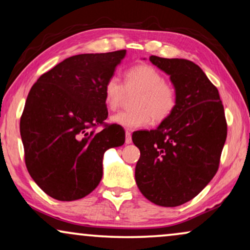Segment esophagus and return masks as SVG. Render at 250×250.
I'll use <instances>...</instances> for the list:
<instances>
[{
  "mask_svg": "<svg viewBox=\"0 0 250 250\" xmlns=\"http://www.w3.org/2000/svg\"><path fill=\"white\" fill-rule=\"evenodd\" d=\"M125 143H126V145H129V143H132V134H131V132L128 131V129H126V132H125Z\"/></svg>",
  "mask_w": 250,
  "mask_h": 250,
  "instance_id": "esophagus-1",
  "label": "esophagus"
}]
</instances>
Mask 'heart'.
<instances>
[{
    "mask_svg": "<svg viewBox=\"0 0 250 250\" xmlns=\"http://www.w3.org/2000/svg\"><path fill=\"white\" fill-rule=\"evenodd\" d=\"M126 93H136L132 110L121 111L111 116L110 121L124 128L145 127L151 121L159 123L168 118L177 104V92L163 74L150 64H138L126 71L125 83L111 76L104 86V104L116 110L123 104Z\"/></svg>",
    "mask_w": 250,
    "mask_h": 250,
    "instance_id": "1",
    "label": "heart"
}]
</instances>
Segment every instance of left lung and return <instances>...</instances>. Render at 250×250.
<instances>
[{
    "instance_id": "1",
    "label": "left lung",
    "mask_w": 250,
    "mask_h": 250,
    "mask_svg": "<svg viewBox=\"0 0 250 250\" xmlns=\"http://www.w3.org/2000/svg\"><path fill=\"white\" fill-rule=\"evenodd\" d=\"M149 60L169 75L177 104L156 129L133 133L141 153L135 181L151 203L176 207L196 197L216 174L227 119L216 86L198 64L156 56Z\"/></svg>"
}]
</instances>
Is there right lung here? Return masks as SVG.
<instances>
[{"mask_svg":"<svg viewBox=\"0 0 250 250\" xmlns=\"http://www.w3.org/2000/svg\"><path fill=\"white\" fill-rule=\"evenodd\" d=\"M125 54L119 50L67 58L30 88L20 118L25 163L35 183L54 199L91 193L102 179L105 150L124 145L122 126L104 124V86Z\"/></svg>","mask_w":250,"mask_h":250,"instance_id":"obj_1","label":"right lung"}]
</instances>
